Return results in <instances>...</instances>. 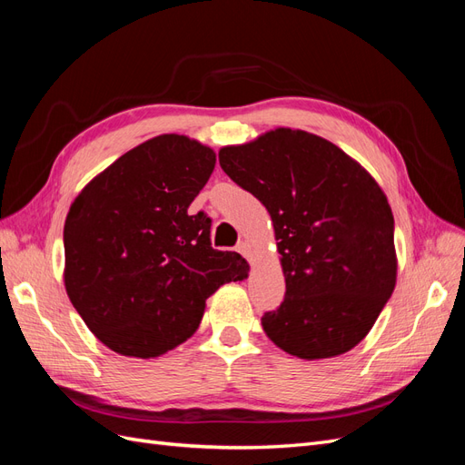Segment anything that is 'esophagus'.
I'll return each instance as SVG.
<instances>
[{"label": "esophagus", "instance_id": "obj_1", "mask_svg": "<svg viewBox=\"0 0 465 465\" xmlns=\"http://www.w3.org/2000/svg\"><path fill=\"white\" fill-rule=\"evenodd\" d=\"M236 252H241V254H242L244 258H250L252 246H250L246 241H241V242H238V246H236Z\"/></svg>", "mask_w": 465, "mask_h": 465}]
</instances>
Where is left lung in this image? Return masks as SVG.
Listing matches in <instances>:
<instances>
[{
	"mask_svg": "<svg viewBox=\"0 0 465 465\" xmlns=\"http://www.w3.org/2000/svg\"><path fill=\"white\" fill-rule=\"evenodd\" d=\"M219 163L272 217L287 291L262 316L265 335L306 361L359 345L398 279L393 215L378 182L328 139L291 128L221 147Z\"/></svg>",
	"mask_w": 465,
	"mask_h": 465,
	"instance_id": "1",
	"label": "left lung"
}]
</instances>
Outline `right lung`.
Instances as JSON below:
<instances>
[{"mask_svg": "<svg viewBox=\"0 0 465 465\" xmlns=\"http://www.w3.org/2000/svg\"><path fill=\"white\" fill-rule=\"evenodd\" d=\"M215 163L198 139L163 134L98 173L69 207L67 297L114 353L164 355L198 330L211 294L248 277L241 254L211 248V219L188 211Z\"/></svg>", "mask_w": 465, "mask_h": 465, "instance_id": "add662e5", "label": "right lung"}]
</instances>
